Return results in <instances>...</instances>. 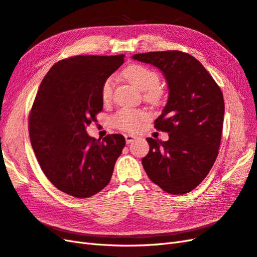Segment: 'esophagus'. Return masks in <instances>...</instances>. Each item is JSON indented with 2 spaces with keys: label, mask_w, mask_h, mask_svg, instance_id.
<instances>
[{
  "label": "esophagus",
  "mask_w": 257,
  "mask_h": 257,
  "mask_svg": "<svg viewBox=\"0 0 257 257\" xmlns=\"http://www.w3.org/2000/svg\"><path fill=\"white\" fill-rule=\"evenodd\" d=\"M124 139H126L127 144H129L131 142H134L136 139H138V138L136 136H134V135H124Z\"/></svg>",
  "instance_id": "34e87169"
}]
</instances>
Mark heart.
I'll list each match as a JSON object with an SVG mask.
<instances>
[{
    "instance_id": "heart-1",
    "label": "heart",
    "mask_w": 257,
    "mask_h": 257,
    "mask_svg": "<svg viewBox=\"0 0 257 257\" xmlns=\"http://www.w3.org/2000/svg\"><path fill=\"white\" fill-rule=\"evenodd\" d=\"M123 76L139 89L144 91V99L152 104H159L164 98V90L159 86L160 76L158 72L144 64H131L123 70ZM115 88L113 75L105 78L101 87V98L104 102L111 100ZM149 118L148 113L137 108H121L111 117L114 128L123 131H137L143 121Z\"/></svg>"
}]
</instances>
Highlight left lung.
Instances as JSON below:
<instances>
[{"mask_svg": "<svg viewBox=\"0 0 257 257\" xmlns=\"http://www.w3.org/2000/svg\"><path fill=\"white\" fill-rule=\"evenodd\" d=\"M134 59L155 65L169 86V98L154 122L169 140L148 138L142 158L146 174L165 192L183 195L206 179L218 155L224 121L221 88L196 58L180 50L137 54Z\"/></svg>", "mask_w": 257, "mask_h": 257, "instance_id": "obj_1", "label": "left lung"}]
</instances>
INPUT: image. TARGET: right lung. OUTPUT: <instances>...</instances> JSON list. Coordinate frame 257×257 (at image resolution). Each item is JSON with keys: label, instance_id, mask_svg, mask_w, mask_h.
Returning a JSON list of instances; mask_svg holds the SVG:
<instances>
[{"label": "right lung", "instance_id": "add662e5", "mask_svg": "<svg viewBox=\"0 0 257 257\" xmlns=\"http://www.w3.org/2000/svg\"><path fill=\"white\" fill-rule=\"evenodd\" d=\"M123 55L74 56L43 78L29 114V136L41 169L61 192L76 198L99 193L111 181L126 144L121 135L91 138L86 128L103 108L101 87Z\"/></svg>", "mask_w": 257, "mask_h": 257}]
</instances>
